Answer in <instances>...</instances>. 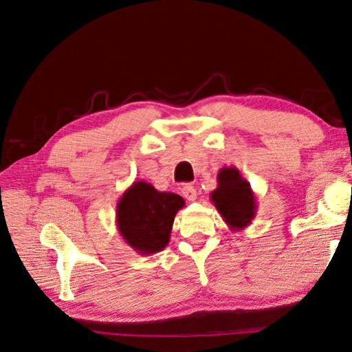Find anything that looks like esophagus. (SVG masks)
I'll use <instances>...</instances> for the list:
<instances>
[{
  "instance_id": "obj_1",
  "label": "esophagus",
  "mask_w": 352,
  "mask_h": 352,
  "mask_svg": "<svg viewBox=\"0 0 352 352\" xmlns=\"http://www.w3.org/2000/svg\"><path fill=\"white\" fill-rule=\"evenodd\" d=\"M182 194L188 201H195L197 199V189L192 185H185L182 188Z\"/></svg>"
}]
</instances>
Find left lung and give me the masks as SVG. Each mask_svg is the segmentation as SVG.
<instances>
[{"mask_svg":"<svg viewBox=\"0 0 352 352\" xmlns=\"http://www.w3.org/2000/svg\"><path fill=\"white\" fill-rule=\"evenodd\" d=\"M210 199L230 230L250 226L257 212V198L236 167L220 168L217 188L210 194Z\"/></svg>","mask_w":352,"mask_h":352,"instance_id":"obj_1","label":"left lung"}]
</instances>
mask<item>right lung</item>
<instances>
[{
  "label": "right lung",
  "mask_w": 352,
  "mask_h": 352,
  "mask_svg": "<svg viewBox=\"0 0 352 352\" xmlns=\"http://www.w3.org/2000/svg\"><path fill=\"white\" fill-rule=\"evenodd\" d=\"M185 199L160 192L151 184L133 182L116 207V225L123 241L140 255L160 252L170 241L176 212Z\"/></svg>",
  "instance_id": "1"
}]
</instances>
